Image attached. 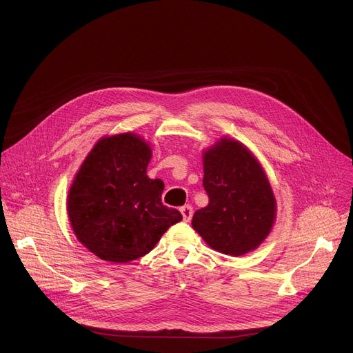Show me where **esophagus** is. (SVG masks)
Masks as SVG:
<instances>
[{"label": "esophagus", "instance_id": "34e87169", "mask_svg": "<svg viewBox=\"0 0 353 353\" xmlns=\"http://www.w3.org/2000/svg\"><path fill=\"white\" fill-rule=\"evenodd\" d=\"M180 212L183 215V221L184 222H190L191 221V216H192V208L191 205H184L180 208Z\"/></svg>", "mask_w": 353, "mask_h": 353}]
</instances>
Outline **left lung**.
Instances as JSON below:
<instances>
[{
  "mask_svg": "<svg viewBox=\"0 0 353 353\" xmlns=\"http://www.w3.org/2000/svg\"><path fill=\"white\" fill-rule=\"evenodd\" d=\"M203 161L210 203L195 211L191 225L219 253L247 254L265 240L275 221L270 181L256 157L230 138L205 150Z\"/></svg>",
  "mask_w": 353,
  "mask_h": 353,
  "instance_id": "left-lung-1",
  "label": "left lung"
}]
</instances>
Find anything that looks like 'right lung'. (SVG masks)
Wrapping results in <instances>:
<instances>
[{"mask_svg":"<svg viewBox=\"0 0 353 353\" xmlns=\"http://www.w3.org/2000/svg\"><path fill=\"white\" fill-rule=\"evenodd\" d=\"M149 145L125 132L99 139L68 192L67 211L77 239L99 259L128 263L152 250L183 219L162 204L165 184L149 179Z\"/></svg>","mask_w":353,"mask_h":353,"instance_id":"right-lung-1","label":"right lung"}]
</instances>
